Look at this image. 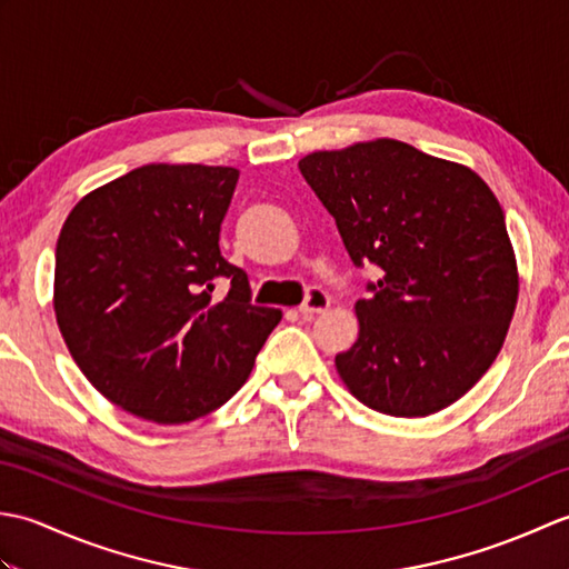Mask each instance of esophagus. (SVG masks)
Masks as SVG:
<instances>
[{"mask_svg":"<svg viewBox=\"0 0 569 569\" xmlns=\"http://www.w3.org/2000/svg\"><path fill=\"white\" fill-rule=\"evenodd\" d=\"M330 308V296L320 291V288H310L306 296V303L298 308L300 316H316V312H325Z\"/></svg>","mask_w":569,"mask_h":569,"instance_id":"1","label":"esophagus"}]
</instances>
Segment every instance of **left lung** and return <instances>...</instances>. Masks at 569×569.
Masks as SVG:
<instances>
[{
    "instance_id": "1",
    "label": "left lung",
    "mask_w": 569,
    "mask_h": 569,
    "mask_svg": "<svg viewBox=\"0 0 569 569\" xmlns=\"http://www.w3.org/2000/svg\"><path fill=\"white\" fill-rule=\"evenodd\" d=\"M298 168L352 261L381 273L355 306L357 342L335 357L340 379L393 418L452 406L501 352L518 300L497 196L471 168L396 139L308 153Z\"/></svg>"
}]
</instances>
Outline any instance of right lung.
I'll use <instances>...</instances> for the list:
<instances>
[{
	"label": "right lung",
	"mask_w": 569,
	"mask_h": 569,
	"mask_svg": "<svg viewBox=\"0 0 569 569\" xmlns=\"http://www.w3.org/2000/svg\"><path fill=\"white\" fill-rule=\"evenodd\" d=\"M239 171L149 163L88 192L60 229L53 310L80 371L131 416L180 426L212 413L253 369L281 310L251 306L220 253ZM230 293L214 305L213 283Z\"/></svg>",
	"instance_id": "obj_1"
}]
</instances>
